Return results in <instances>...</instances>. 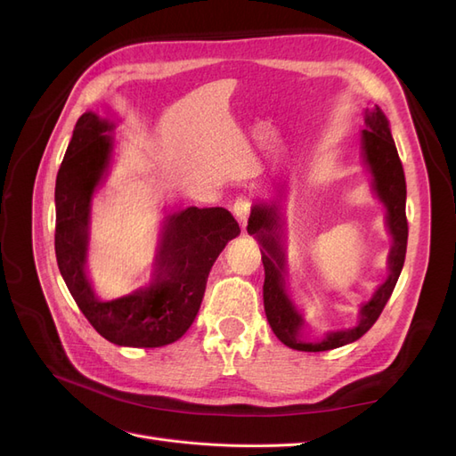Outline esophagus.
Instances as JSON below:
<instances>
[{"instance_id": "esophagus-1", "label": "esophagus", "mask_w": 456, "mask_h": 456, "mask_svg": "<svg viewBox=\"0 0 456 456\" xmlns=\"http://www.w3.org/2000/svg\"><path fill=\"white\" fill-rule=\"evenodd\" d=\"M251 205H253V200L249 194H240L236 198V201H233V207H232L233 215L238 216V220L243 226L247 223V216H249V213H251Z\"/></svg>"}]
</instances>
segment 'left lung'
<instances>
[{
	"label": "left lung",
	"mask_w": 456,
	"mask_h": 456,
	"mask_svg": "<svg viewBox=\"0 0 456 456\" xmlns=\"http://www.w3.org/2000/svg\"><path fill=\"white\" fill-rule=\"evenodd\" d=\"M365 129L362 136L363 159L372 175V190L386 207V224H388L392 236V249L388 255V278L377 289L375 295L360 310V323L352 329L333 330L322 340H306L302 337V325L305 320L295 308L293 300L285 291V253L280 233V213L278 205L258 203L253 207L247 232L258 240L262 245V265H265V312L268 323L285 346L300 352H325L340 348L362 338L367 330L375 325L382 314L386 302L390 300L394 287L402 273L405 251H407V216H405V173L402 159L390 133V123L384 112L375 106L365 110Z\"/></svg>",
	"instance_id": "1"
}]
</instances>
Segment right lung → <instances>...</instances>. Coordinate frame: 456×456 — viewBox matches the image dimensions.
Here are the masks:
<instances>
[{
	"label": "right lung",
	"mask_w": 456,
	"mask_h": 456,
	"mask_svg": "<svg viewBox=\"0 0 456 456\" xmlns=\"http://www.w3.org/2000/svg\"><path fill=\"white\" fill-rule=\"evenodd\" d=\"M112 123L86 112L74 127L54 184V253L68 291L96 333L118 346L159 348L181 338L194 323L207 278L226 243L240 233L223 207L188 209L165 220L156 280L116 300H99L86 273L89 211L94 188L110 163Z\"/></svg>",
	"instance_id": "right-lung-1"
}]
</instances>
